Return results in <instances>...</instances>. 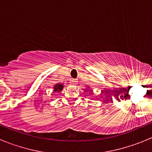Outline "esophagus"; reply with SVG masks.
I'll use <instances>...</instances> for the list:
<instances>
[{
    "mask_svg": "<svg viewBox=\"0 0 152 152\" xmlns=\"http://www.w3.org/2000/svg\"><path fill=\"white\" fill-rule=\"evenodd\" d=\"M72 84H74V85H76V84H77V79H72Z\"/></svg>",
    "mask_w": 152,
    "mask_h": 152,
    "instance_id": "esophagus-1",
    "label": "esophagus"
}]
</instances>
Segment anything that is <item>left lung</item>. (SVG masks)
I'll use <instances>...</instances> for the list:
<instances>
[{
	"instance_id": "1",
	"label": "left lung",
	"mask_w": 152,
	"mask_h": 152,
	"mask_svg": "<svg viewBox=\"0 0 152 152\" xmlns=\"http://www.w3.org/2000/svg\"><path fill=\"white\" fill-rule=\"evenodd\" d=\"M84 91H85L86 92H87V91H87V88H86V89H84ZM91 91H90V93H91Z\"/></svg>"
}]
</instances>
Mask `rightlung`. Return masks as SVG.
I'll list each match as a JSON object with an SVG mask.
<instances>
[{
    "label": "right lung",
    "mask_w": 152,
    "mask_h": 152,
    "mask_svg": "<svg viewBox=\"0 0 152 152\" xmlns=\"http://www.w3.org/2000/svg\"><path fill=\"white\" fill-rule=\"evenodd\" d=\"M63 88H64V84L58 83V84H55L54 87H53V88H54L53 91L54 92H60L63 89Z\"/></svg>",
    "instance_id": "add662e5"
}]
</instances>
